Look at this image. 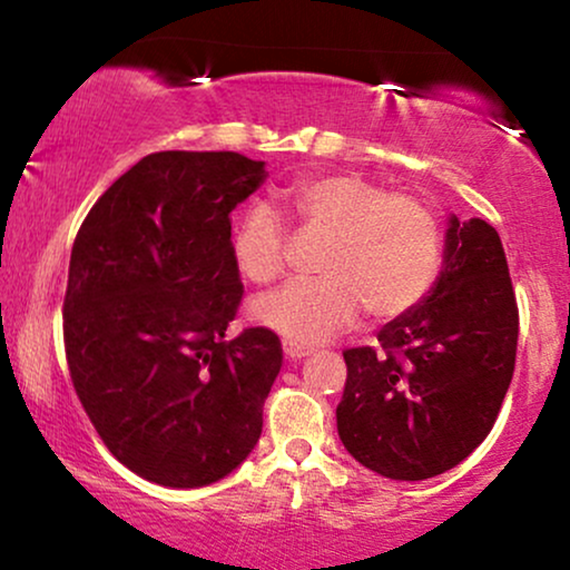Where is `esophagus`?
Instances as JSON below:
<instances>
[{
	"mask_svg": "<svg viewBox=\"0 0 570 570\" xmlns=\"http://www.w3.org/2000/svg\"><path fill=\"white\" fill-rule=\"evenodd\" d=\"M283 353H285V357H291V361H301V357H306V355L314 353V347L295 345V342H285V345H283Z\"/></svg>",
	"mask_w": 570,
	"mask_h": 570,
	"instance_id": "esophagus-1",
	"label": "esophagus"
}]
</instances>
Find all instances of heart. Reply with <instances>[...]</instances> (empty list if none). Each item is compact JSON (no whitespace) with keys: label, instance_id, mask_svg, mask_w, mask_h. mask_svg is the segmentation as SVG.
I'll return each mask as SVG.
<instances>
[{"label":"heart","instance_id":"b5f03b06","mask_svg":"<svg viewBox=\"0 0 570 570\" xmlns=\"http://www.w3.org/2000/svg\"><path fill=\"white\" fill-rule=\"evenodd\" d=\"M291 207L303 233L326 236L316 269L252 303V316L295 345L330 340L361 316L407 314L431 293L441 269V225L412 194L389 189L355 174L301 178ZM240 277L267 285L285 269L287 225L267 202L240 213L230 238Z\"/></svg>","mask_w":570,"mask_h":570}]
</instances>
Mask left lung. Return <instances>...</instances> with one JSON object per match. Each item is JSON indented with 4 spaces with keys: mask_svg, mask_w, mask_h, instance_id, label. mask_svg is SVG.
Listing matches in <instances>:
<instances>
[{
    "mask_svg": "<svg viewBox=\"0 0 570 570\" xmlns=\"http://www.w3.org/2000/svg\"><path fill=\"white\" fill-rule=\"evenodd\" d=\"M519 308L493 225L449 217L431 293L379 332L384 353L345 350L337 433L389 480H428L485 441L513 376Z\"/></svg>",
    "mask_w": 570,
    "mask_h": 570,
    "instance_id": "obj_1",
    "label": "left lung"
}]
</instances>
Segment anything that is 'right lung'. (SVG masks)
<instances>
[{
    "label": "right lung",
    "mask_w": 570,
    "mask_h": 570,
    "mask_svg": "<svg viewBox=\"0 0 570 570\" xmlns=\"http://www.w3.org/2000/svg\"><path fill=\"white\" fill-rule=\"evenodd\" d=\"M264 178V163L238 153H153L75 238L69 376L108 451L158 485H213L262 435L283 347L264 326L225 332L244 295L230 213Z\"/></svg>",
    "instance_id": "add662e5"
}]
</instances>
